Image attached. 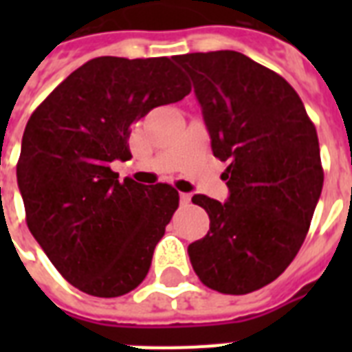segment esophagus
Wrapping results in <instances>:
<instances>
[{"label": "esophagus", "mask_w": 352, "mask_h": 352, "mask_svg": "<svg viewBox=\"0 0 352 352\" xmlns=\"http://www.w3.org/2000/svg\"><path fill=\"white\" fill-rule=\"evenodd\" d=\"M192 201V193H186V192H181V203L182 204H188Z\"/></svg>", "instance_id": "obj_1"}]
</instances>
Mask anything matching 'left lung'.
I'll list each match as a JSON object with an SVG mask.
<instances>
[{
	"instance_id": "1",
	"label": "left lung",
	"mask_w": 352,
	"mask_h": 352,
	"mask_svg": "<svg viewBox=\"0 0 352 352\" xmlns=\"http://www.w3.org/2000/svg\"><path fill=\"white\" fill-rule=\"evenodd\" d=\"M173 60L192 78L230 190L226 203L192 197L210 230L188 256L206 287L248 294L281 276L305 241L323 188L316 127L283 76L241 52Z\"/></svg>"
}]
</instances>
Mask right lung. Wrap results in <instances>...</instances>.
Wrapping results in <instances>:
<instances>
[{"label":"right lung","instance_id":"1","mask_svg":"<svg viewBox=\"0 0 352 352\" xmlns=\"http://www.w3.org/2000/svg\"><path fill=\"white\" fill-rule=\"evenodd\" d=\"M192 91L170 58L100 56L71 73L30 115L16 175L27 226L85 294L117 298L146 278L179 206L170 184L118 181L131 124Z\"/></svg>","mask_w":352,"mask_h":352}]
</instances>
